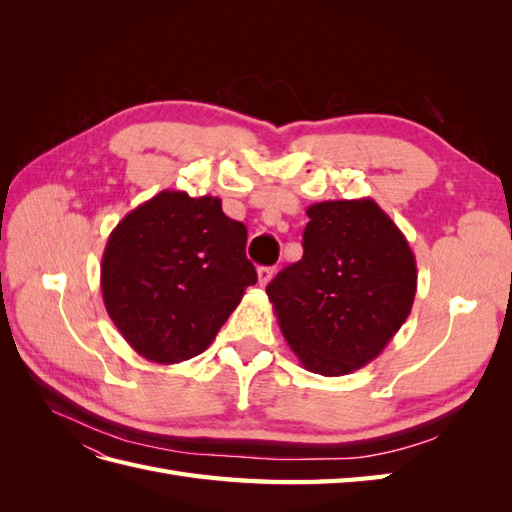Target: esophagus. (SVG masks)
<instances>
[{
    "label": "esophagus",
    "instance_id": "34e87169",
    "mask_svg": "<svg viewBox=\"0 0 512 512\" xmlns=\"http://www.w3.org/2000/svg\"><path fill=\"white\" fill-rule=\"evenodd\" d=\"M273 275H275V267H260L258 269V282H260V286H267L273 280Z\"/></svg>",
    "mask_w": 512,
    "mask_h": 512
}]
</instances>
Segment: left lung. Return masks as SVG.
Returning <instances> with one entry per match:
<instances>
[{
  "instance_id": "obj_1",
  "label": "left lung",
  "mask_w": 512,
  "mask_h": 512,
  "mask_svg": "<svg viewBox=\"0 0 512 512\" xmlns=\"http://www.w3.org/2000/svg\"><path fill=\"white\" fill-rule=\"evenodd\" d=\"M303 258L267 286L277 324L307 371L346 376L371 363L410 316L416 258L376 200L307 207Z\"/></svg>"
}]
</instances>
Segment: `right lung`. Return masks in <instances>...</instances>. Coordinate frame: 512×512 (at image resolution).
<instances>
[{
  "label": "right lung",
  "instance_id": "obj_1",
  "mask_svg": "<svg viewBox=\"0 0 512 512\" xmlns=\"http://www.w3.org/2000/svg\"><path fill=\"white\" fill-rule=\"evenodd\" d=\"M245 241V226L215 196L164 190L130 211L100 267L104 307L123 339L162 365L205 352L258 280Z\"/></svg>",
  "mask_w": 512,
  "mask_h": 512
}]
</instances>
